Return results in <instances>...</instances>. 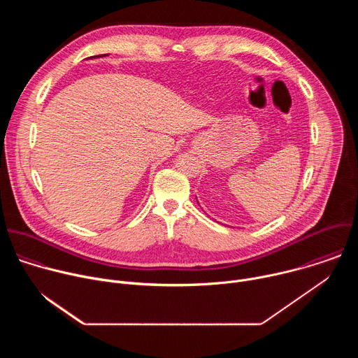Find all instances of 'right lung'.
Returning <instances> with one entry per match:
<instances>
[{
    "label": "right lung",
    "mask_w": 358,
    "mask_h": 358,
    "mask_svg": "<svg viewBox=\"0 0 358 358\" xmlns=\"http://www.w3.org/2000/svg\"><path fill=\"white\" fill-rule=\"evenodd\" d=\"M101 57H103V55H101Z\"/></svg>",
    "instance_id": "add662e5"
}]
</instances>
